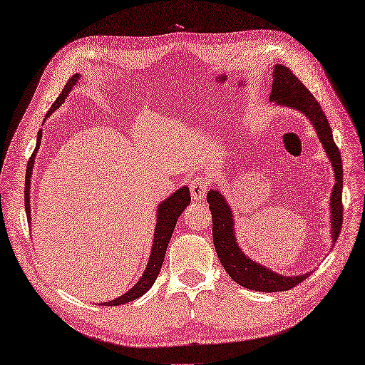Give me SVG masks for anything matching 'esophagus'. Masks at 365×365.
<instances>
[{
	"label": "esophagus",
	"mask_w": 365,
	"mask_h": 365,
	"mask_svg": "<svg viewBox=\"0 0 365 365\" xmlns=\"http://www.w3.org/2000/svg\"><path fill=\"white\" fill-rule=\"evenodd\" d=\"M207 190H210V178L207 177H197L190 182V193H192L195 200H202Z\"/></svg>",
	"instance_id": "esophagus-1"
}]
</instances>
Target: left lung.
<instances>
[{"mask_svg": "<svg viewBox=\"0 0 365 365\" xmlns=\"http://www.w3.org/2000/svg\"><path fill=\"white\" fill-rule=\"evenodd\" d=\"M270 101L277 106L289 107L303 113L310 123L314 125L317 135L329 162L334 169L336 184L331 192V237L333 244L340 235L343 224V205H341V190H343V168L340 151L333 140V130L328 125V120L315 96L309 92L306 86L292 74L289 68L284 65H276L273 71V84ZM210 210L212 214V239L217 255L225 272L232 279L248 289L262 292H277L291 289L300 282H303L310 273L299 276H284L276 273L259 263L252 262L239 248L235 236V221L229 203L218 190L211 188L206 195Z\"/></svg>", "mask_w": 365, "mask_h": 365, "instance_id": "1", "label": "left lung"}]
</instances>
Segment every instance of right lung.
<instances>
[{
    "mask_svg": "<svg viewBox=\"0 0 365 365\" xmlns=\"http://www.w3.org/2000/svg\"><path fill=\"white\" fill-rule=\"evenodd\" d=\"M78 74L73 76L69 78V81L65 84V88L62 91V93L58 96V99L55 101L53 106L50 107V110L47 111L44 120L47 117H50V114L56 111L62 103L65 102V98L68 96L69 91H71L73 86L77 83L78 80ZM41 130L38 132L37 136V145L36 150H34L31 159L28 162L26 166V180H25V211H26V217H28V222H31V205H29V188H31V175H32V168H34V160H36V154L40 148L41 144ZM190 190L188 187H181L180 190H177L175 193L170 195L166 200H163L159 205V210H158V221H155V229H154V240H153V248H151V255L148 258V263H147V269L144 270L143 276L140 277V281H138L128 292H125L123 296L117 297L115 300L111 302H106L103 304L106 306H118V304H123V303H129L132 300L140 299L143 294H145L151 285L154 284V281L158 279V274L162 269L163 264V259H165V254H166V248L169 245V240L170 236L173 233V229H175V224L180 218V215L182 214V211L188 206L190 203Z\"/></svg>",
    "mask_w": 365,
    "mask_h": 365,
    "instance_id": "1",
    "label": "right lung"
}]
</instances>
